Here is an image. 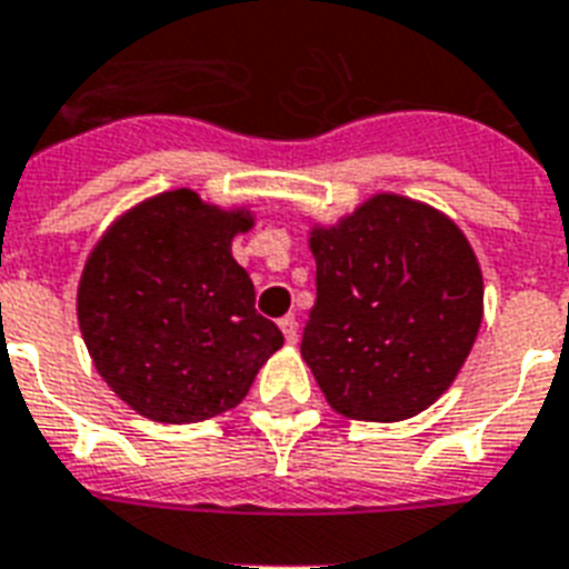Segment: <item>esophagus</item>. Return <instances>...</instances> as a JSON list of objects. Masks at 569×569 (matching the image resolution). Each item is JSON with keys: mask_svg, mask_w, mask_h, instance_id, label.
I'll use <instances>...</instances> for the list:
<instances>
[{"mask_svg": "<svg viewBox=\"0 0 569 569\" xmlns=\"http://www.w3.org/2000/svg\"><path fill=\"white\" fill-rule=\"evenodd\" d=\"M279 326H281V332H284V338H288V345H297V338H299L297 317H281Z\"/></svg>", "mask_w": 569, "mask_h": 569, "instance_id": "34e87169", "label": "esophagus"}]
</instances>
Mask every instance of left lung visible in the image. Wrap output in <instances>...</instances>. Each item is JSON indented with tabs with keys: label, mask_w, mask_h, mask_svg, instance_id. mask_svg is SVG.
I'll use <instances>...</instances> for the list:
<instances>
[{
	"label": "left lung",
	"mask_w": 569,
	"mask_h": 569,
	"mask_svg": "<svg viewBox=\"0 0 569 569\" xmlns=\"http://www.w3.org/2000/svg\"><path fill=\"white\" fill-rule=\"evenodd\" d=\"M317 302L302 359L335 412L403 421L439 400L472 353L483 276L453 219L377 192L335 224H315Z\"/></svg>",
	"instance_id": "left-lung-1"
}]
</instances>
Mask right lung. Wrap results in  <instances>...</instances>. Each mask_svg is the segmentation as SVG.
<instances>
[{
    "mask_svg": "<svg viewBox=\"0 0 569 569\" xmlns=\"http://www.w3.org/2000/svg\"><path fill=\"white\" fill-rule=\"evenodd\" d=\"M252 224L249 207L171 189L118 216L88 254L79 332L97 373L139 416L192 425L234 409L284 345L231 254Z\"/></svg>",
    "mask_w": 569,
    "mask_h": 569,
    "instance_id": "obj_1",
    "label": "right lung"
}]
</instances>
